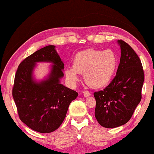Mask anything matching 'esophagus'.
I'll return each mask as SVG.
<instances>
[{"label":"esophagus","instance_id":"esophagus-1","mask_svg":"<svg viewBox=\"0 0 154 154\" xmlns=\"http://www.w3.org/2000/svg\"><path fill=\"white\" fill-rule=\"evenodd\" d=\"M83 95L84 97H88L90 96V92L89 91H84Z\"/></svg>","mask_w":154,"mask_h":154}]
</instances>
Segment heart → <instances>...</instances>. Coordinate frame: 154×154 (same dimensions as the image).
<instances>
[{
  "label": "heart",
  "mask_w": 154,
  "mask_h": 154,
  "mask_svg": "<svg viewBox=\"0 0 154 154\" xmlns=\"http://www.w3.org/2000/svg\"><path fill=\"white\" fill-rule=\"evenodd\" d=\"M118 60L113 51L88 49L75 54L72 67L64 69L66 81L71 85L79 81V73L83 74L84 81L90 88L106 87L113 79L117 69Z\"/></svg>",
  "instance_id": "b5f03b06"
}]
</instances>
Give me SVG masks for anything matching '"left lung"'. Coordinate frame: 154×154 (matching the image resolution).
<instances>
[{
	"label": "left lung",
	"mask_w": 154,
	"mask_h": 154,
	"mask_svg": "<svg viewBox=\"0 0 154 154\" xmlns=\"http://www.w3.org/2000/svg\"><path fill=\"white\" fill-rule=\"evenodd\" d=\"M121 59L116 75L104 90L96 92L94 115L98 123L106 128L119 127L131 119L142 99L144 81L142 62L134 50L121 40Z\"/></svg>",
	"instance_id": "8db88e82"
}]
</instances>
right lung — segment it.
<instances>
[{"instance_id":"add662e5","label":"right lung","mask_w":154,"mask_h":154,"mask_svg":"<svg viewBox=\"0 0 154 154\" xmlns=\"http://www.w3.org/2000/svg\"><path fill=\"white\" fill-rule=\"evenodd\" d=\"M51 64L44 79L34 75L38 63ZM64 62L54 45H48L31 54L19 65L12 89L19 116L34 131L50 133L61 125L70 103L78 93L61 83L64 77Z\"/></svg>"}]
</instances>
